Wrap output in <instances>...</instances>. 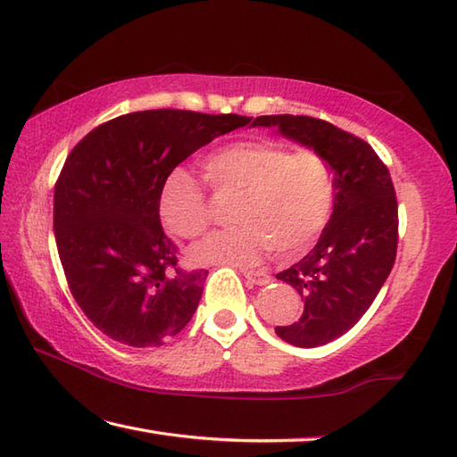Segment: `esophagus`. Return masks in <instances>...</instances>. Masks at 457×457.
<instances>
[{
	"label": "esophagus",
	"mask_w": 457,
	"mask_h": 457,
	"mask_svg": "<svg viewBox=\"0 0 457 457\" xmlns=\"http://www.w3.org/2000/svg\"><path fill=\"white\" fill-rule=\"evenodd\" d=\"M241 272H243V277H245V280L249 284L264 286V284L270 282V277H269V274H264V272H259V270H241Z\"/></svg>",
	"instance_id": "esophagus-1"
}]
</instances>
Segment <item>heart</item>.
Returning a JSON list of instances; mask_svg holds the SVG:
<instances>
[{
    "label": "heart",
    "instance_id": "heart-1",
    "mask_svg": "<svg viewBox=\"0 0 457 457\" xmlns=\"http://www.w3.org/2000/svg\"><path fill=\"white\" fill-rule=\"evenodd\" d=\"M203 169L220 193H239L233 220L241 226L218 231L190 251L198 264H257L269 251L294 261L310 251L335 206V179L325 159L312 150L292 152L274 140H243L210 154ZM163 228L175 237L195 239L210 224L198 180L175 169L157 196Z\"/></svg>",
    "mask_w": 457,
    "mask_h": 457
}]
</instances>
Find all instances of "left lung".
I'll return each mask as SVG.
<instances>
[{
    "label": "left lung",
    "instance_id": "left-lung-1",
    "mask_svg": "<svg viewBox=\"0 0 457 457\" xmlns=\"http://www.w3.org/2000/svg\"><path fill=\"white\" fill-rule=\"evenodd\" d=\"M251 126L278 129L320 154L335 173L333 216L317 245L277 274L302 295L298 321L277 327L282 341L313 348L353 328L376 300L397 254V198L372 145L312 116H257Z\"/></svg>",
    "mask_w": 457,
    "mask_h": 457
}]
</instances>
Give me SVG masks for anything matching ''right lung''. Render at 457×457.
<instances>
[{
  "label": "right lung",
  "mask_w": 457,
  "mask_h": 457,
  "mask_svg": "<svg viewBox=\"0 0 457 457\" xmlns=\"http://www.w3.org/2000/svg\"><path fill=\"white\" fill-rule=\"evenodd\" d=\"M239 114L157 109L116 116L73 147L54 188L63 274L87 320L112 341L162 346L195 315L208 270L177 267L159 220L165 177Z\"/></svg>",
  "instance_id": "add662e5"
}]
</instances>
